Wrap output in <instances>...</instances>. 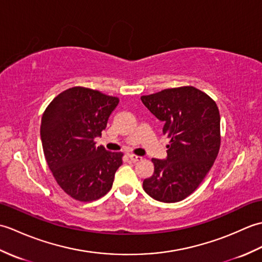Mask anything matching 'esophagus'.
Returning a JSON list of instances; mask_svg holds the SVG:
<instances>
[{"label":"esophagus","instance_id":"esophagus-1","mask_svg":"<svg viewBox=\"0 0 262 262\" xmlns=\"http://www.w3.org/2000/svg\"><path fill=\"white\" fill-rule=\"evenodd\" d=\"M128 158H129L133 162H138V161H142V157H138L135 154H128Z\"/></svg>","mask_w":262,"mask_h":262}]
</instances>
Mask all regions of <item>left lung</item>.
Returning a JSON list of instances; mask_svg holds the SVG:
<instances>
[{"label": "left lung", "instance_id": "obj_1", "mask_svg": "<svg viewBox=\"0 0 262 262\" xmlns=\"http://www.w3.org/2000/svg\"><path fill=\"white\" fill-rule=\"evenodd\" d=\"M170 138L165 160L152 159L154 173L143 181L145 192L162 203H177L191 194L208 173L221 146L217 104L193 86L165 89L141 97Z\"/></svg>", "mask_w": 262, "mask_h": 262}]
</instances>
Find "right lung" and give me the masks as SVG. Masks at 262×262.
<instances>
[{"instance_id":"1","label":"right lung","mask_w":262,"mask_h":262,"mask_svg":"<svg viewBox=\"0 0 262 262\" xmlns=\"http://www.w3.org/2000/svg\"><path fill=\"white\" fill-rule=\"evenodd\" d=\"M119 99L74 86L59 93L42 114L43 154L59 187L75 200L92 202L113 187L121 152L96 146Z\"/></svg>"}]
</instances>
